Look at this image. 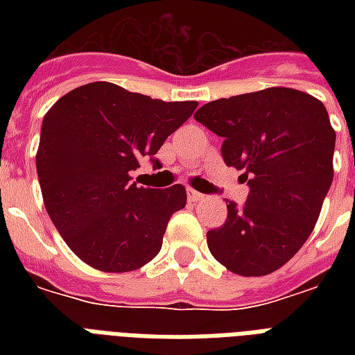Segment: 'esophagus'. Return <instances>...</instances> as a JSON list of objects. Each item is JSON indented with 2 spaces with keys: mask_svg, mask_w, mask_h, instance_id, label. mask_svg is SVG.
Listing matches in <instances>:
<instances>
[{
  "mask_svg": "<svg viewBox=\"0 0 355 355\" xmlns=\"http://www.w3.org/2000/svg\"><path fill=\"white\" fill-rule=\"evenodd\" d=\"M188 199L191 200V202H197V200H202V199H205V195L199 193V191H195V189L189 188V189H188Z\"/></svg>",
  "mask_w": 355,
  "mask_h": 355,
  "instance_id": "esophagus-1",
  "label": "esophagus"
}]
</instances>
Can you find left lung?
Wrapping results in <instances>:
<instances>
[{
	"instance_id": "left-lung-1",
	"label": "left lung",
	"mask_w": 355,
	"mask_h": 355,
	"mask_svg": "<svg viewBox=\"0 0 355 355\" xmlns=\"http://www.w3.org/2000/svg\"><path fill=\"white\" fill-rule=\"evenodd\" d=\"M223 138L221 156L247 182L228 200L225 225L208 230L211 256L241 276L280 269L300 250L334 180L336 132L324 105L293 88L206 103L193 116Z\"/></svg>"
}]
</instances>
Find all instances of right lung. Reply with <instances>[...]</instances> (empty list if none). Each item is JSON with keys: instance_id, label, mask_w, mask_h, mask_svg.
<instances>
[{"instance_id": "add662e5", "label": "right lung", "mask_w": 355, "mask_h": 355, "mask_svg": "<svg viewBox=\"0 0 355 355\" xmlns=\"http://www.w3.org/2000/svg\"><path fill=\"white\" fill-rule=\"evenodd\" d=\"M197 108L112 83H90L60 97L42 121L36 171L58 234L85 263L127 272L160 252L167 223L186 206V188H138L130 171L156 153Z\"/></svg>"}]
</instances>
